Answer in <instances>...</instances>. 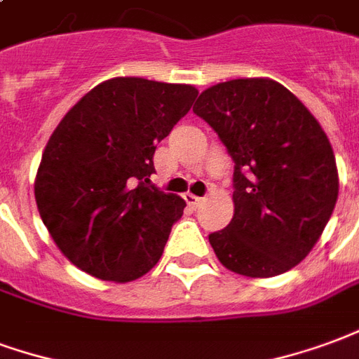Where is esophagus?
I'll return each instance as SVG.
<instances>
[{
  "mask_svg": "<svg viewBox=\"0 0 359 359\" xmlns=\"http://www.w3.org/2000/svg\"><path fill=\"white\" fill-rule=\"evenodd\" d=\"M183 198H185V203H187L191 208H197V206L203 205V198L197 197V195H193V193H185V195H183Z\"/></svg>",
  "mask_w": 359,
  "mask_h": 359,
  "instance_id": "obj_1",
  "label": "esophagus"
}]
</instances>
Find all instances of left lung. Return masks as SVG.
<instances>
[{
  "mask_svg": "<svg viewBox=\"0 0 359 359\" xmlns=\"http://www.w3.org/2000/svg\"><path fill=\"white\" fill-rule=\"evenodd\" d=\"M193 112L235 162L233 218L208 235L222 266L273 277L310 255L339 197L331 143L313 114L271 78L210 86Z\"/></svg>",
  "mask_w": 359,
  "mask_h": 359,
  "instance_id": "left-lung-1",
  "label": "left lung"
}]
</instances>
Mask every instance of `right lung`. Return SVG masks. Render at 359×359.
I'll return each mask as SVG.
<instances>
[{"mask_svg": "<svg viewBox=\"0 0 359 359\" xmlns=\"http://www.w3.org/2000/svg\"><path fill=\"white\" fill-rule=\"evenodd\" d=\"M197 95L189 83L118 76L88 91L55 128L34 197L76 268L128 283L161 260L185 201L151 185L153 154Z\"/></svg>", "mask_w": 359, "mask_h": 359, "instance_id": "right-lung-1", "label": "right lung"}]
</instances>
